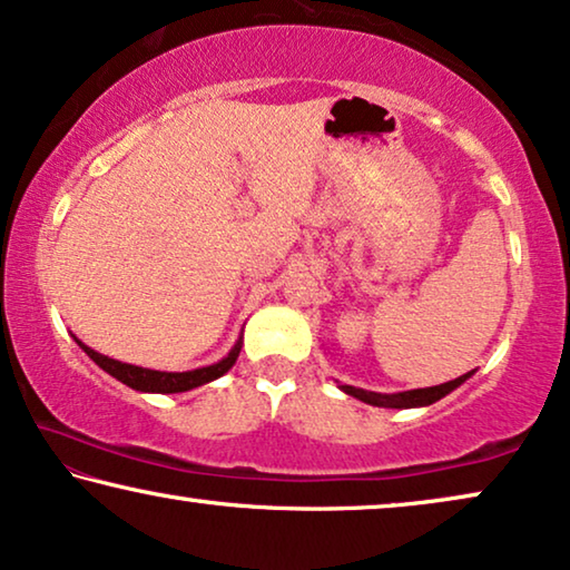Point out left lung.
I'll list each match as a JSON object with an SVG mask.
<instances>
[{
  "mask_svg": "<svg viewBox=\"0 0 570 570\" xmlns=\"http://www.w3.org/2000/svg\"><path fill=\"white\" fill-rule=\"evenodd\" d=\"M468 374L456 376L452 382H444V384H436V387H423V390H407V392H397V395H380V392H366V390H358V387H351V384H341V390L346 392V395H354L358 400H364L368 405H384V407H419V405H431L436 403V400H442L444 395H449L454 387H460V384L468 380Z\"/></svg>",
  "mask_w": 570,
  "mask_h": 570,
  "instance_id": "left-lung-1",
  "label": "left lung"
}]
</instances>
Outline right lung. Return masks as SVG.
<instances>
[{
  "instance_id": "1",
  "label": "right lung",
  "mask_w": 570,
  "mask_h": 570,
  "mask_svg": "<svg viewBox=\"0 0 570 570\" xmlns=\"http://www.w3.org/2000/svg\"><path fill=\"white\" fill-rule=\"evenodd\" d=\"M77 343L82 346L85 354L90 356L100 368H106L110 376H116L118 382H124V384H128V387L141 390V392H186V390L202 387V384L216 380V376H222L224 372H229L232 364H235L239 356V343H237V346L229 351V356H224L219 364L194 368V372H155V368L121 364V362H116V358H108V356L98 354V351L87 348L82 341H77Z\"/></svg>"
}]
</instances>
